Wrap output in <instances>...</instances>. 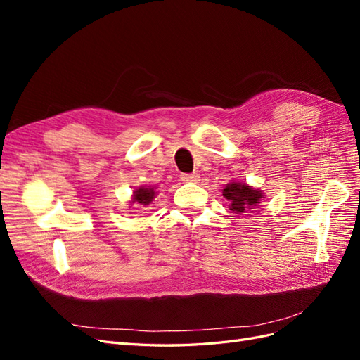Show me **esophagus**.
Segmentation results:
<instances>
[{
  "instance_id": "1",
  "label": "esophagus",
  "mask_w": 360,
  "mask_h": 360,
  "mask_svg": "<svg viewBox=\"0 0 360 360\" xmlns=\"http://www.w3.org/2000/svg\"><path fill=\"white\" fill-rule=\"evenodd\" d=\"M183 181H188V183H197L198 180H200V176L198 174H181V177H180Z\"/></svg>"
}]
</instances>
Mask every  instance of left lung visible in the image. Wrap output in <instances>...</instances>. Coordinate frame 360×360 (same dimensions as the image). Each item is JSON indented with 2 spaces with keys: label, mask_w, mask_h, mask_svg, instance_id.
<instances>
[{
  "label": "left lung",
  "mask_w": 360,
  "mask_h": 360,
  "mask_svg": "<svg viewBox=\"0 0 360 360\" xmlns=\"http://www.w3.org/2000/svg\"><path fill=\"white\" fill-rule=\"evenodd\" d=\"M222 195L228 201V209L238 216H249V213H255L261 200H264L266 197L263 191L237 180L226 183L222 189Z\"/></svg>",
  "instance_id": "8db88e82"
}]
</instances>
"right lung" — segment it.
<instances>
[{"instance_id":"1","label":"right lung","mask_w":360,"mask_h":360,"mask_svg":"<svg viewBox=\"0 0 360 360\" xmlns=\"http://www.w3.org/2000/svg\"><path fill=\"white\" fill-rule=\"evenodd\" d=\"M156 197H158L156 186H139L134 191L130 205L135 204L139 207H148L150 204H153Z\"/></svg>"}]
</instances>
